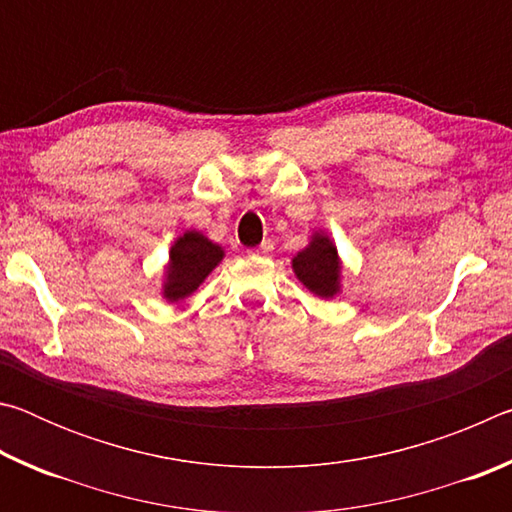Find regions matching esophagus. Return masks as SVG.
<instances>
[{
	"label": "esophagus",
	"mask_w": 512,
	"mask_h": 512,
	"mask_svg": "<svg viewBox=\"0 0 512 512\" xmlns=\"http://www.w3.org/2000/svg\"><path fill=\"white\" fill-rule=\"evenodd\" d=\"M271 250H273V244H271V241H264L262 246L250 248V250H248V255H250V257H264V255L271 253Z\"/></svg>",
	"instance_id": "obj_1"
}]
</instances>
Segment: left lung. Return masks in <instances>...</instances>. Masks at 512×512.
I'll use <instances>...</instances> for the list:
<instances>
[{"label": "left lung", "mask_w": 512, "mask_h": 512, "mask_svg": "<svg viewBox=\"0 0 512 512\" xmlns=\"http://www.w3.org/2000/svg\"><path fill=\"white\" fill-rule=\"evenodd\" d=\"M293 271L305 287L320 298H334L341 284L339 253L323 232L311 237V244L293 257Z\"/></svg>", "instance_id": "left-lung-1"}]
</instances>
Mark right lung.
Masks as SVG:
<instances>
[{
  "label": "right lung",
  "mask_w": 512,
  "mask_h": 512,
  "mask_svg": "<svg viewBox=\"0 0 512 512\" xmlns=\"http://www.w3.org/2000/svg\"><path fill=\"white\" fill-rule=\"evenodd\" d=\"M223 259L221 246L212 244L201 232L189 230L176 239L169 253L167 280H164V298L178 302L198 289L212 268Z\"/></svg>",
  "instance_id": "1"
}]
</instances>
